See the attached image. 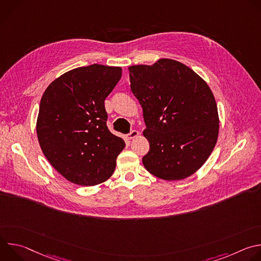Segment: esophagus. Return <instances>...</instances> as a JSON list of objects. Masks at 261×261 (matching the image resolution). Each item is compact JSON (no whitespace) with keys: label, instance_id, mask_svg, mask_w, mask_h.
<instances>
[{"label":"esophagus","instance_id":"esophagus-1","mask_svg":"<svg viewBox=\"0 0 261 261\" xmlns=\"http://www.w3.org/2000/svg\"><path fill=\"white\" fill-rule=\"evenodd\" d=\"M138 135H139V132H138V131H136V130H132L130 133H128V134H127V138H128V139H133V138L137 137Z\"/></svg>","mask_w":261,"mask_h":261}]
</instances>
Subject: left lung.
<instances>
[{"instance_id":"left-lung-1","label":"left lung","mask_w":261,"mask_h":261,"mask_svg":"<svg viewBox=\"0 0 261 261\" xmlns=\"http://www.w3.org/2000/svg\"><path fill=\"white\" fill-rule=\"evenodd\" d=\"M130 87L139 101L150 151L145 169L165 180L184 179L207 160L219 134L215 97L191 68L171 59L129 67Z\"/></svg>"}]
</instances>
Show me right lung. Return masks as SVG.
Segmentation results:
<instances>
[{"label": "right lung", "instance_id": "1", "mask_svg": "<svg viewBox=\"0 0 261 261\" xmlns=\"http://www.w3.org/2000/svg\"><path fill=\"white\" fill-rule=\"evenodd\" d=\"M121 77V67L93 64L62 74L42 95L37 137L49 163L73 184L95 186L115 171L125 141L108 130L104 101Z\"/></svg>", "mask_w": 261, "mask_h": 261}]
</instances>
